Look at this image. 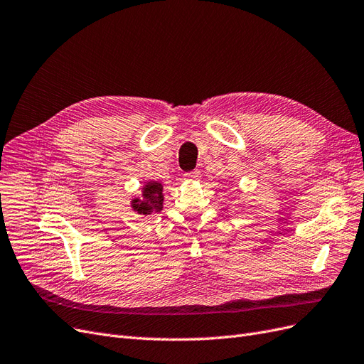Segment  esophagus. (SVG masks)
I'll return each instance as SVG.
<instances>
[{
    "instance_id": "esophagus-1",
    "label": "esophagus",
    "mask_w": 364,
    "mask_h": 364,
    "mask_svg": "<svg viewBox=\"0 0 364 364\" xmlns=\"http://www.w3.org/2000/svg\"><path fill=\"white\" fill-rule=\"evenodd\" d=\"M200 171L198 170H194V171H188L185 173V181L188 182H196V181H200Z\"/></svg>"
}]
</instances>
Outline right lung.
Masks as SVG:
<instances>
[{
	"label": "right lung",
	"instance_id": "add662e5",
	"mask_svg": "<svg viewBox=\"0 0 364 364\" xmlns=\"http://www.w3.org/2000/svg\"><path fill=\"white\" fill-rule=\"evenodd\" d=\"M162 203H164L162 185L159 182L150 181L141 188V196L131 200V208L139 215H150L152 212H155V214L161 212Z\"/></svg>",
	"mask_w": 364,
	"mask_h": 364
}]
</instances>
